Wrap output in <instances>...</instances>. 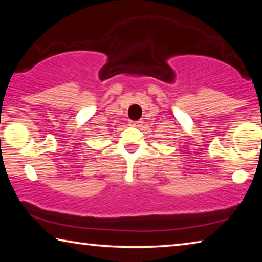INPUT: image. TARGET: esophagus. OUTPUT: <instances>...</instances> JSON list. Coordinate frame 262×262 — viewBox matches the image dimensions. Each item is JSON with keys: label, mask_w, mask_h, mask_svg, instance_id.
I'll list each match as a JSON object with an SVG mask.
<instances>
[{"label": "esophagus", "mask_w": 262, "mask_h": 262, "mask_svg": "<svg viewBox=\"0 0 262 262\" xmlns=\"http://www.w3.org/2000/svg\"><path fill=\"white\" fill-rule=\"evenodd\" d=\"M142 125V121H130L129 126L130 127H140Z\"/></svg>", "instance_id": "1"}]
</instances>
